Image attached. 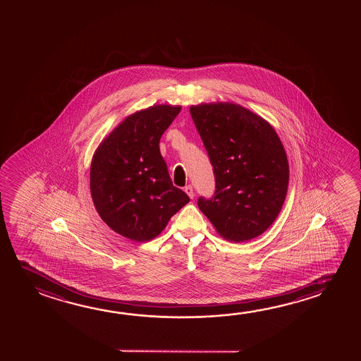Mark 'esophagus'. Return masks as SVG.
Here are the masks:
<instances>
[{"label":"esophagus","instance_id":"1","mask_svg":"<svg viewBox=\"0 0 361 361\" xmlns=\"http://www.w3.org/2000/svg\"><path fill=\"white\" fill-rule=\"evenodd\" d=\"M185 192L189 195L190 199H194L195 194H194V189H192V186H191V185H188V186L185 188Z\"/></svg>","mask_w":361,"mask_h":361}]
</instances>
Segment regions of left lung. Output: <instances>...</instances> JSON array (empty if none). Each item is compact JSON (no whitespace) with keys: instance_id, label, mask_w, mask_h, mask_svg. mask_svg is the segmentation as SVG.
<instances>
[{"instance_id":"8db88e82","label":"left lung","mask_w":361,"mask_h":361,"mask_svg":"<svg viewBox=\"0 0 361 361\" xmlns=\"http://www.w3.org/2000/svg\"><path fill=\"white\" fill-rule=\"evenodd\" d=\"M215 175L212 199L197 205L220 237L242 243L273 224L288 189L290 167L271 123L231 102L190 106Z\"/></svg>"}]
</instances>
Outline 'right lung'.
<instances>
[{"label":"right lung","instance_id":"1","mask_svg":"<svg viewBox=\"0 0 361 361\" xmlns=\"http://www.w3.org/2000/svg\"><path fill=\"white\" fill-rule=\"evenodd\" d=\"M181 106L157 104L124 118L95 149L90 194L112 231L148 242L164 231L189 196L172 185L160 152L161 136Z\"/></svg>","mask_w":361,"mask_h":361}]
</instances>
